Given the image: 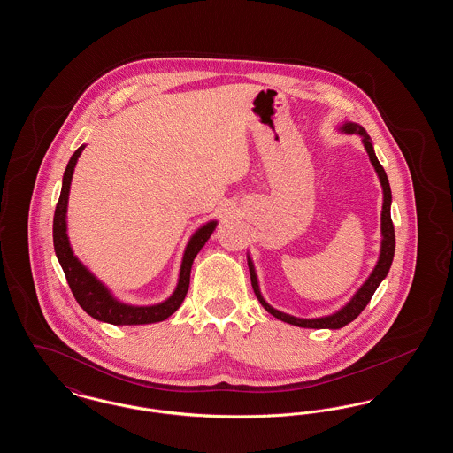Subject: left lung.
Returning <instances> with one entry per match:
<instances>
[{
    "label": "left lung",
    "instance_id": "1",
    "mask_svg": "<svg viewBox=\"0 0 453 453\" xmlns=\"http://www.w3.org/2000/svg\"><path fill=\"white\" fill-rule=\"evenodd\" d=\"M346 134H360L364 137V146H365L368 157L375 168V172L379 174L382 190H384V205H382V246H380V257L379 261L373 268V272L370 273V277L366 279L365 283L358 288V292L353 296V299L346 303L343 309H340L338 312L331 314V316H324V318H316V319H301V318H294L290 314L280 312L277 309H273L268 302L261 297L259 292L258 280H257V273L253 268L251 259H248V266H250V273H251V285L253 290L258 297L259 303L277 319H280L283 323L294 324L299 327H312V329H340L348 323H351L355 318L360 316V312L366 307V303L372 299L373 292L377 290V287L380 285V281L388 277L392 259H394V250H395V236H394V224L390 219V202H392V195H390V185H388V174L384 172L382 165L379 163L375 152H373V146L370 142V137L366 135L365 129L358 124L353 122H346L345 126L342 127Z\"/></svg>",
    "mask_w": 453,
    "mask_h": 453
}]
</instances>
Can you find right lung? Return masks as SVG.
Listing matches in <instances>:
<instances>
[{"label": "right lung", "mask_w": 453, "mask_h": 453, "mask_svg": "<svg viewBox=\"0 0 453 453\" xmlns=\"http://www.w3.org/2000/svg\"><path fill=\"white\" fill-rule=\"evenodd\" d=\"M83 150H85V146L78 148L67 163V168L63 176V188H61V195H59L58 205H56V212H54V226H52L56 257L65 270V280L69 283V288H71L74 299L83 307V311L98 321L115 324V326L165 321L172 316L185 299L188 287H190L192 263H194L196 253L203 248L207 239L214 233L217 222L212 220V222L202 226L188 241L185 255H183V261H181L176 290L173 292V296L168 301L161 302L157 305L135 307V305H127V303H122V302L113 299L111 294L108 292L107 287L102 281L96 280L81 265V261L74 257V253L69 246V239L65 234V211H67L71 178H73L76 161Z\"/></svg>", "instance_id": "add662e5"}]
</instances>
